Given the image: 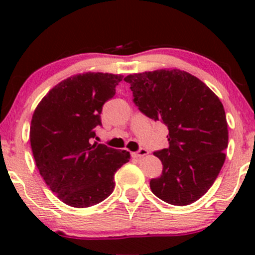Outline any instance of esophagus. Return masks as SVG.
<instances>
[{
    "label": "esophagus",
    "mask_w": 255,
    "mask_h": 255,
    "mask_svg": "<svg viewBox=\"0 0 255 255\" xmlns=\"http://www.w3.org/2000/svg\"><path fill=\"white\" fill-rule=\"evenodd\" d=\"M147 154H148V151L146 150V148H140V150L137 151V152H134L133 157H135V158H141V157L147 156Z\"/></svg>",
    "instance_id": "esophagus-1"
}]
</instances>
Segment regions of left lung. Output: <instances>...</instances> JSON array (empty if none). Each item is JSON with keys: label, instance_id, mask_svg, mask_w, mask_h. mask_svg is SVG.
I'll return each instance as SVG.
<instances>
[{"label": "left lung", "instance_id": "obj_1", "mask_svg": "<svg viewBox=\"0 0 255 255\" xmlns=\"http://www.w3.org/2000/svg\"><path fill=\"white\" fill-rule=\"evenodd\" d=\"M124 80L139 110L168 126L169 147L153 153L163 171L150 181L152 193L176 206L194 203L224 164L229 136L223 104L203 81L180 69L136 73Z\"/></svg>", "mask_w": 255, "mask_h": 255}]
</instances>
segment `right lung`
<instances>
[{"label":"right lung","mask_w":255,"mask_h":255,"mask_svg":"<svg viewBox=\"0 0 255 255\" xmlns=\"http://www.w3.org/2000/svg\"><path fill=\"white\" fill-rule=\"evenodd\" d=\"M122 75L87 72L58 83L32 116L30 141L40 176L64 204L77 209L101 203L115 188L114 176L130 154L91 144L104 103Z\"/></svg>","instance_id":"right-lung-1"}]
</instances>
